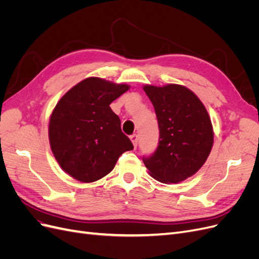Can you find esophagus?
Masks as SVG:
<instances>
[{"label":"esophagus","instance_id":"esophagus-1","mask_svg":"<svg viewBox=\"0 0 259 259\" xmlns=\"http://www.w3.org/2000/svg\"><path fill=\"white\" fill-rule=\"evenodd\" d=\"M131 142L133 143V146H134V147L136 148L137 145H138V136H137L136 134L132 135V136H131Z\"/></svg>","mask_w":259,"mask_h":259}]
</instances>
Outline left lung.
Returning a JSON list of instances; mask_svg holds the SVG:
<instances>
[{
  "label": "left lung",
  "mask_w": 259,
  "mask_h": 259,
  "mask_svg": "<svg viewBox=\"0 0 259 259\" xmlns=\"http://www.w3.org/2000/svg\"><path fill=\"white\" fill-rule=\"evenodd\" d=\"M154 107L160 140L144 163L151 177L163 184H178L203 166L214 143V131L204 105L184 85L143 86Z\"/></svg>",
  "instance_id": "obj_1"
}]
</instances>
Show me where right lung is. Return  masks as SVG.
<instances>
[{"mask_svg": "<svg viewBox=\"0 0 259 259\" xmlns=\"http://www.w3.org/2000/svg\"><path fill=\"white\" fill-rule=\"evenodd\" d=\"M130 90L97 76L88 77L62 96L50 116L52 152L61 169L81 183L110 173L119 156L133 150L110 104Z\"/></svg>", "mask_w": 259, "mask_h": 259, "instance_id": "1", "label": "right lung"}]
</instances>
